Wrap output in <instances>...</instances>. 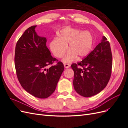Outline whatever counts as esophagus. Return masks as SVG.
Here are the masks:
<instances>
[{"label":"esophagus","instance_id":"34e87169","mask_svg":"<svg viewBox=\"0 0 128 128\" xmlns=\"http://www.w3.org/2000/svg\"><path fill=\"white\" fill-rule=\"evenodd\" d=\"M70 64H64V67L66 68H68L70 67Z\"/></svg>","mask_w":128,"mask_h":128}]
</instances>
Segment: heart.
<instances>
[{
	"label": "heart",
	"mask_w": 128,
	"mask_h": 128,
	"mask_svg": "<svg viewBox=\"0 0 128 128\" xmlns=\"http://www.w3.org/2000/svg\"><path fill=\"white\" fill-rule=\"evenodd\" d=\"M93 44L94 38L90 32L67 28L61 30L58 37L54 38L50 42V48L53 55L58 58L62 57L69 48L70 50L62 61L70 63L77 56L80 58L87 56L92 51Z\"/></svg>",
	"instance_id": "obj_1"
}]
</instances>
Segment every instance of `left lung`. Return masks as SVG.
Masks as SVG:
<instances>
[{
	"instance_id": "8db88e82",
	"label": "left lung",
	"mask_w": 128,
	"mask_h": 128,
	"mask_svg": "<svg viewBox=\"0 0 128 128\" xmlns=\"http://www.w3.org/2000/svg\"><path fill=\"white\" fill-rule=\"evenodd\" d=\"M71 67L74 72V87L80 95L90 97L103 90L109 82L112 67V51L107 38L103 36L101 42L84 59Z\"/></svg>"
}]
</instances>
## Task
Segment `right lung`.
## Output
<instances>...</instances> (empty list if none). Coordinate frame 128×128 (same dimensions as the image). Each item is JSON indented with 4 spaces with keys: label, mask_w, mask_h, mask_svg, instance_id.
<instances>
[{
    "label": "right lung",
    "mask_w": 128,
    "mask_h": 128,
    "mask_svg": "<svg viewBox=\"0 0 128 128\" xmlns=\"http://www.w3.org/2000/svg\"><path fill=\"white\" fill-rule=\"evenodd\" d=\"M36 26L29 27L18 40L15 67L22 88L35 97L45 99L54 92L64 66L59 61L47 68L56 59L52 56L46 46V38L37 34Z\"/></svg>",
    "instance_id": "1"
}]
</instances>
